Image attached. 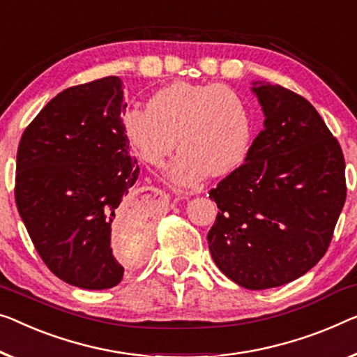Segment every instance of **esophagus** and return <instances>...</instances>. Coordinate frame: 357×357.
<instances>
[{
	"mask_svg": "<svg viewBox=\"0 0 357 357\" xmlns=\"http://www.w3.org/2000/svg\"><path fill=\"white\" fill-rule=\"evenodd\" d=\"M149 190H152V192H155V194H162V190H158L155 188H149Z\"/></svg>",
	"mask_w": 357,
	"mask_h": 357,
	"instance_id": "esophagus-1",
	"label": "esophagus"
}]
</instances>
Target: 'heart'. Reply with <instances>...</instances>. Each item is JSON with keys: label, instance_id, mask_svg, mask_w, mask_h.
<instances>
[{"label": "heart", "instance_id": "obj_1", "mask_svg": "<svg viewBox=\"0 0 357 357\" xmlns=\"http://www.w3.org/2000/svg\"><path fill=\"white\" fill-rule=\"evenodd\" d=\"M125 136L142 162L160 167L178 146L168 179L194 188L208 173H231L245 160L252 119L245 100L232 88L215 83L176 82L152 96L149 107L128 109Z\"/></svg>", "mask_w": 357, "mask_h": 357}]
</instances>
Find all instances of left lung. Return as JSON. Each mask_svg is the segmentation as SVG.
I'll return each instance as SVG.
<instances>
[{
  "label": "left lung",
  "instance_id": "8db88e82",
  "mask_svg": "<svg viewBox=\"0 0 357 357\" xmlns=\"http://www.w3.org/2000/svg\"><path fill=\"white\" fill-rule=\"evenodd\" d=\"M264 128L245 163L210 190L208 247L221 273L264 290L301 278L326 255L347 200L344 158L317 110L280 84L253 83Z\"/></svg>",
  "mask_w": 357,
  "mask_h": 357
}]
</instances>
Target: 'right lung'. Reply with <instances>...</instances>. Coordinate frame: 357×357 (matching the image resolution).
Returning <instances> with one entry per match:
<instances>
[{
  "instance_id": "add662e5",
  "label": "right lung",
  "mask_w": 357,
  "mask_h": 357,
  "mask_svg": "<svg viewBox=\"0 0 357 357\" xmlns=\"http://www.w3.org/2000/svg\"><path fill=\"white\" fill-rule=\"evenodd\" d=\"M123 83L105 77L63 89L25 128L17 149L15 204L36 252L57 278L112 289L125 268L112 241H149L147 204L128 192L139 165L121 114Z\"/></svg>"
}]
</instances>
